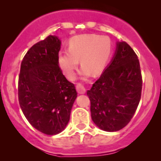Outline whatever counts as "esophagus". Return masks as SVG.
Masks as SVG:
<instances>
[{"instance_id":"esophagus-1","label":"esophagus","mask_w":161,"mask_h":161,"mask_svg":"<svg viewBox=\"0 0 161 161\" xmlns=\"http://www.w3.org/2000/svg\"><path fill=\"white\" fill-rule=\"evenodd\" d=\"M76 90L79 94H84L86 92V88H85V87L81 83H78L76 85Z\"/></svg>"}]
</instances>
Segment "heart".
<instances>
[{"label": "heart", "instance_id": "b5f03b06", "mask_svg": "<svg viewBox=\"0 0 161 161\" xmlns=\"http://www.w3.org/2000/svg\"><path fill=\"white\" fill-rule=\"evenodd\" d=\"M113 45L107 36L98 35H82L69 41V51H63L58 55V64L68 79H73L80 60L82 72L96 75L106 67L111 56Z\"/></svg>", "mask_w": 161, "mask_h": 161}]
</instances>
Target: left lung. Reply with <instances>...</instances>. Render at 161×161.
<instances>
[{
  "mask_svg": "<svg viewBox=\"0 0 161 161\" xmlns=\"http://www.w3.org/2000/svg\"><path fill=\"white\" fill-rule=\"evenodd\" d=\"M142 89L138 56L126 42H118L112 62L87 92L92 120L106 132L124 128L137 110Z\"/></svg>",
  "mask_w": 161,
  "mask_h": 161,
  "instance_id": "left-lung-1",
  "label": "left lung"
}]
</instances>
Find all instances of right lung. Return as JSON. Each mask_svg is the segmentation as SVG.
Returning <instances> with one entry per match:
<instances>
[{
    "label": "right lung",
    "instance_id": "1",
    "mask_svg": "<svg viewBox=\"0 0 161 161\" xmlns=\"http://www.w3.org/2000/svg\"><path fill=\"white\" fill-rule=\"evenodd\" d=\"M60 41L49 36L24 56L18 80L20 108L29 123L42 133L57 135L66 128L77 97L74 84L58 64Z\"/></svg>",
    "mask_w": 161,
    "mask_h": 161
}]
</instances>
